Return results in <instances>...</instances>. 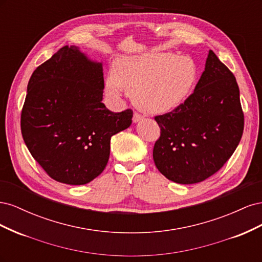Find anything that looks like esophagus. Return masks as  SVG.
I'll return each mask as SVG.
<instances>
[{
  "mask_svg": "<svg viewBox=\"0 0 262 262\" xmlns=\"http://www.w3.org/2000/svg\"><path fill=\"white\" fill-rule=\"evenodd\" d=\"M141 119H143V116H142L141 114H139V113H134V115H133V122H138V121H140Z\"/></svg>",
  "mask_w": 262,
  "mask_h": 262,
  "instance_id": "esophagus-1",
  "label": "esophagus"
}]
</instances>
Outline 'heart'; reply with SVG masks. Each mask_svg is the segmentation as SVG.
<instances>
[{"mask_svg": "<svg viewBox=\"0 0 262 262\" xmlns=\"http://www.w3.org/2000/svg\"><path fill=\"white\" fill-rule=\"evenodd\" d=\"M115 76L107 80V91L119 96L122 90L147 113H166L184 101L196 81L192 59L169 52L125 55L116 60Z\"/></svg>", "mask_w": 262, "mask_h": 262, "instance_id": "heart-1", "label": "heart"}]
</instances>
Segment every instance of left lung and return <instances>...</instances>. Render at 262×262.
Returning a JSON list of instances; mask_svg holds the SVG:
<instances>
[{
    "instance_id": "obj_1",
    "label": "left lung",
    "mask_w": 262,
    "mask_h": 262,
    "mask_svg": "<svg viewBox=\"0 0 262 262\" xmlns=\"http://www.w3.org/2000/svg\"><path fill=\"white\" fill-rule=\"evenodd\" d=\"M155 121L161 129L153 148L157 169L182 185L211 177L233 155L243 136L244 113L234 74L210 50L193 93Z\"/></svg>"
}]
</instances>
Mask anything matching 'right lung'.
I'll return each mask as SVG.
<instances>
[{
    "label": "right lung",
    "mask_w": 262,
    "mask_h": 262,
    "mask_svg": "<svg viewBox=\"0 0 262 262\" xmlns=\"http://www.w3.org/2000/svg\"><path fill=\"white\" fill-rule=\"evenodd\" d=\"M104 73L77 47L66 46L39 66L27 85L21 136L47 175L85 185L105 169L110 139L129 128L132 109L113 113L102 104Z\"/></svg>",
    "instance_id": "right-lung-1"
}]
</instances>
